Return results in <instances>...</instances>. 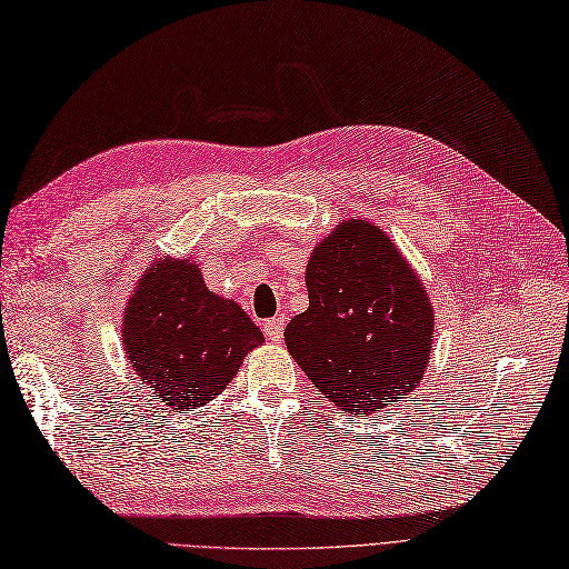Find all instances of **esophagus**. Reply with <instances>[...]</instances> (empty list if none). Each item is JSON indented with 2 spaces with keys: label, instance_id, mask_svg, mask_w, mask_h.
I'll return each instance as SVG.
<instances>
[{
  "label": "esophagus",
  "instance_id": "obj_1",
  "mask_svg": "<svg viewBox=\"0 0 569 569\" xmlns=\"http://www.w3.org/2000/svg\"><path fill=\"white\" fill-rule=\"evenodd\" d=\"M262 330H266L268 340L272 342H280L282 340V332H284V316H274V318H268L266 323H262Z\"/></svg>",
  "mask_w": 569,
  "mask_h": 569
}]
</instances>
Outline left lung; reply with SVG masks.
Segmentation results:
<instances>
[{"label": "left lung", "mask_w": 569, "mask_h": 569, "mask_svg": "<svg viewBox=\"0 0 569 569\" xmlns=\"http://www.w3.org/2000/svg\"><path fill=\"white\" fill-rule=\"evenodd\" d=\"M309 309L284 328L287 350L323 398L369 415L420 383L435 338L427 289L393 241L348 219L307 262Z\"/></svg>", "instance_id": "obj_1"}]
</instances>
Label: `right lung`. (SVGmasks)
Masks as SVG:
<instances>
[{
	"label": "right lung",
	"instance_id": "obj_1",
	"mask_svg": "<svg viewBox=\"0 0 569 569\" xmlns=\"http://www.w3.org/2000/svg\"><path fill=\"white\" fill-rule=\"evenodd\" d=\"M262 342L237 301L207 289L196 260L159 258L122 313V345L137 377L173 412L210 403Z\"/></svg>",
	"mask_w": 569,
	"mask_h": 569
}]
</instances>
